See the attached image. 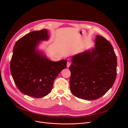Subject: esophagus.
I'll return each mask as SVG.
<instances>
[{
  "instance_id": "1",
  "label": "esophagus",
  "mask_w": 128,
  "mask_h": 128,
  "mask_svg": "<svg viewBox=\"0 0 128 128\" xmlns=\"http://www.w3.org/2000/svg\"><path fill=\"white\" fill-rule=\"evenodd\" d=\"M70 66V62H67V67L68 68L69 67V66Z\"/></svg>"
}]
</instances>
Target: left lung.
<instances>
[{
  "mask_svg": "<svg viewBox=\"0 0 128 128\" xmlns=\"http://www.w3.org/2000/svg\"><path fill=\"white\" fill-rule=\"evenodd\" d=\"M94 48L72 57L70 88L76 97L96 100L113 86L116 77L117 58L106 38L96 35Z\"/></svg>",
  "mask_w": 128,
  "mask_h": 128,
  "instance_id": "left-lung-1",
  "label": "left lung"
}]
</instances>
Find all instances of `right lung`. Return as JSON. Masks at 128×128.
I'll list each match as a JSON object with an SVG mask.
<instances>
[{
  "instance_id": "1",
  "label": "right lung",
  "mask_w": 128,
  "mask_h": 128,
  "mask_svg": "<svg viewBox=\"0 0 128 128\" xmlns=\"http://www.w3.org/2000/svg\"><path fill=\"white\" fill-rule=\"evenodd\" d=\"M46 29L30 32L15 44L10 69L16 86L22 94L40 98L51 91L60 72L67 67L66 60L52 61L37 47L48 40Z\"/></svg>"
}]
</instances>
